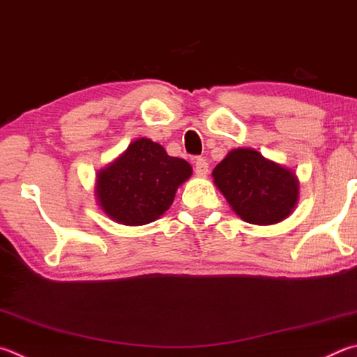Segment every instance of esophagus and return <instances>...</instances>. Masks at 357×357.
<instances>
[{"instance_id": "1", "label": "esophagus", "mask_w": 357, "mask_h": 357, "mask_svg": "<svg viewBox=\"0 0 357 357\" xmlns=\"http://www.w3.org/2000/svg\"><path fill=\"white\" fill-rule=\"evenodd\" d=\"M193 167H195V173L198 176H206L207 172H209V164L204 158H195L193 159Z\"/></svg>"}]
</instances>
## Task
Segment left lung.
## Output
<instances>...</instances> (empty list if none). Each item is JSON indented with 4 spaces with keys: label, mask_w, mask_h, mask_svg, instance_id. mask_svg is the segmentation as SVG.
<instances>
[{
    "label": "left lung",
    "mask_w": 357,
    "mask_h": 357,
    "mask_svg": "<svg viewBox=\"0 0 357 357\" xmlns=\"http://www.w3.org/2000/svg\"><path fill=\"white\" fill-rule=\"evenodd\" d=\"M212 176L232 211L246 223H280L296 204L295 173L250 148L232 150L213 168Z\"/></svg>",
    "instance_id": "1"
}]
</instances>
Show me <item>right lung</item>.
I'll return each mask as SVG.
<instances>
[{"label":"right lung","instance_id":"add662e5","mask_svg":"<svg viewBox=\"0 0 357 357\" xmlns=\"http://www.w3.org/2000/svg\"><path fill=\"white\" fill-rule=\"evenodd\" d=\"M189 162L168 156L164 146L139 139L96 176L101 209L116 223H151L172 206L178 187L189 179Z\"/></svg>","mask_w":357,"mask_h":357}]
</instances>
